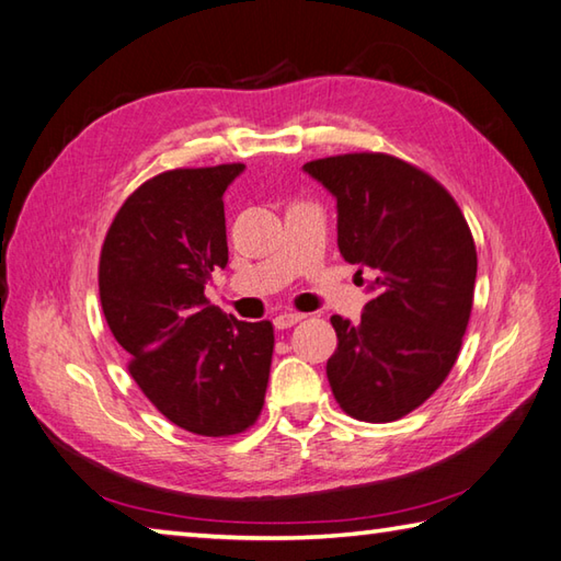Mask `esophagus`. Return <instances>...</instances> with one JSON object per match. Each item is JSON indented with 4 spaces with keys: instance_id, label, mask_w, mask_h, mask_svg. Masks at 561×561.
I'll use <instances>...</instances> for the list:
<instances>
[{
    "instance_id": "esophagus-1",
    "label": "esophagus",
    "mask_w": 561,
    "mask_h": 561,
    "mask_svg": "<svg viewBox=\"0 0 561 561\" xmlns=\"http://www.w3.org/2000/svg\"><path fill=\"white\" fill-rule=\"evenodd\" d=\"M304 319V313H297V311H284V313H279L277 319H274V325H277V329H291V325H297L299 321Z\"/></svg>"
}]
</instances>
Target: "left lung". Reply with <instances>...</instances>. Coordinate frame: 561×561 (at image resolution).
<instances>
[{
  "mask_svg": "<svg viewBox=\"0 0 561 561\" xmlns=\"http://www.w3.org/2000/svg\"><path fill=\"white\" fill-rule=\"evenodd\" d=\"M304 171L339 203L343 260L375 274L360 321L331 316L333 397L353 420H402L439 390L461 351L478 270L471 228L439 181L392 154L313 159Z\"/></svg>",
  "mask_w": 561,
  "mask_h": 561,
  "instance_id": "1",
  "label": "left lung"
}]
</instances>
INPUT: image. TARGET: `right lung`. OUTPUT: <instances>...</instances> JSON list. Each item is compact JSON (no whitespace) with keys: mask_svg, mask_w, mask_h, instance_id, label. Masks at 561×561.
I'll use <instances>...</instances> for the list:
<instances>
[{"mask_svg":"<svg viewBox=\"0 0 561 561\" xmlns=\"http://www.w3.org/2000/svg\"><path fill=\"white\" fill-rule=\"evenodd\" d=\"M245 164L171 169L122 203L100 250V304L127 370L157 410L198 436L257 422L274 351L270 321H238L206 297L228 264L222 193Z\"/></svg>","mask_w":561,"mask_h":561,"instance_id":"1","label":"right lung"}]
</instances>
